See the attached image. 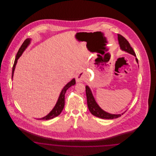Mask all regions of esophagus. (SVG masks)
I'll return each mask as SVG.
<instances>
[{"mask_svg": "<svg viewBox=\"0 0 156 156\" xmlns=\"http://www.w3.org/2000/svg\"><path fill=\"white\" fill-rule=\"evenodd\" d=\"M75 78H76V81L77 82H82L83 80L84 76H83V75L82 74V73H78L76 75Z\"/></svg>", "mask_w": 156, "mask_h": 156, "instance_id": "34e87169", "label": "esophagus"}]
</instances>
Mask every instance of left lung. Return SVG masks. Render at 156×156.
Listing matches in <instances>:
<instances>
[{"instance_id": "left-lung-1", "label": "left lung", "mask_w": 156, "mask_h": 156, "mask_svg": "<svg viewBox=\"0 0 156 156\" xmlns=\"http://www.w3.org/2000/svg\"><path fill=\"white\" fill-rule=\"evenodd\" d=\"M118 41H119V44L120 49L122 51H124L129 54H130L136 57L135 52L126 38L119 34H118ZM136 61L137 63L139 64L137 58H136ZM85 88H86V95H87V98L88 107L90 112L95 116H97L98 118H99L101 119H115L121 116L126 112H124L121 114H112L107 112L105 111L98 105V104H97L94 97L92 94V92L89 87L87 85Z\"/></svg>"}]
</instances>
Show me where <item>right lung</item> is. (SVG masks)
I'll list each match as a JSON object with an SVG mask.
<instances>
[{
	"mask_svg": "<svg viewBox=\"0 0 156 156\" xmlns=\"http://www.w3.org/2000/svg\"><path fill=\"white\" fill-rule=\"evenodd\" d=\"M31 38H27L23 43L22 46L19 48L16 57V59L15 60V62L13 66V69H12V78L13 80V75H14V72H15V68L16 66L17 62V60L20 58V57L22 55L23 52L25 51V50L27 48V47L31 43ZM75 78H73L71 81L68 82L67 84L64 86V87L62 88L60 94H59L58 99L57 101V103L55 105L54 107L53 108L51 111L47 115H46L44 117L40 118L39 120H50V119H52L57 116H58L59 114L61 113L62 109H64V105H65V94L67 91V89L69 88H70L71 86H73L75 84Z\"/></svg>",
	"mask_w": 156,
	"mask_h": 156,
	"instance_id": "add662e5",
	"label": "right lung"
}]
</instances>
